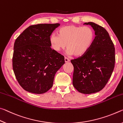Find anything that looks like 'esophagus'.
Wrapping results in <instances>:
<instances>
[{
	"instance_id": "obj_1",
	"label": "esophagus",
	"mask_w": 123,
	"mask_h": 123,
	"mask_svg": "<svg viewBox=\"0 0 123 123\" xmlns=\"http://www.w3.org/2000/svg\"><path fill=\"white\" fill-rule=\"evenodd\" d=\"M64 60H65V63H66V62H69L70 61V60H69V59H68V58H66V57L64 58Z\"/></svg>"
}]
</instances>
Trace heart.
I'll use <instances>...</instances> for the list:
<instances>
[{"label":"heart","instance_id":"b5f03b06","mask_svg":"<svg viewBox=\"0 0 123 123\" xmlns=\"http://www.w3.org/2000/svg\"><path fill=\"white\" fill-rule=\"evenodd\" d=\"M94 39L95 33L92 28L70 25L59 29L58 35L52 34L49 42L56 51L65 49L67 45L68 54L80 57L90 49Z\"/></svg>","mask_w":123,"mask_h":123}]
</instances>
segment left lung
Returning <instances> with one entry per match:
<instances>
[{"instance_id":"left-lung-1","label":"left lung","mask_w":123,"mask_h":123,"mask_svg":"<svg viewBox=\"0 0 123 123\" xmlns=\"http://www.w3.org/2000/svg\"><path fill=\"white\" fill-rule=\"evenodd\" d=\"M84 25L92 26L95 37L86 53L71 60L74 68L72 83L77 91L89 94L103 89L111 76L115 64V48L105 28L91 22Z\"/></svg>"}]
</instances>
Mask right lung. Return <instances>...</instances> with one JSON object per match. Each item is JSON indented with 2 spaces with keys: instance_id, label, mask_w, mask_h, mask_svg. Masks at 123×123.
Masks as SVG:
<instances>
[{
  "instance_id": "add662e5",
  "label": "right lung",
  "mask_w": 123,
  "mask_h": 123,
  "mask_svg": "<svg viewBox=\"0 0 123 123\" xmlns=\"http://www.w3.org/2000/svg\"><path fill=\"white\" fill-rule=\"evenodd\" d=\"M60 25L29 26L14 43L12 67L18 82L26 91L43 94L53 86L56 72L65 63L63 55L51 48L50 36Z\"/></svg>"
}]
</instances>
